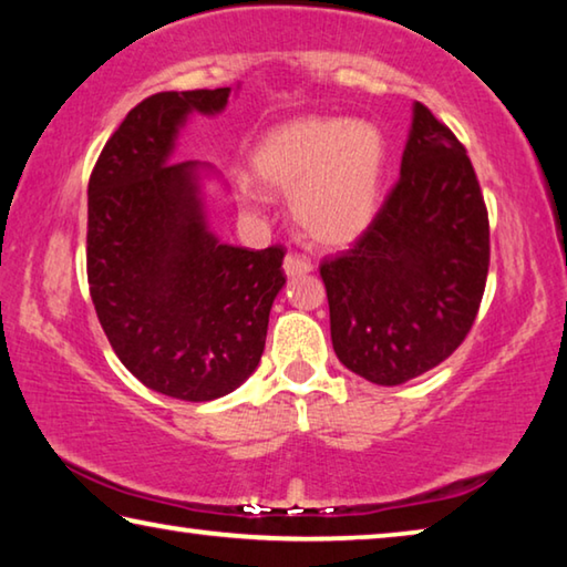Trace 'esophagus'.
Masks as SVG:
<instances>
[{
	"mask_svg": "<svg viewBox=\"0 0 567 567\" xmlns=\"http://www.w3.org/2000/svg\"><path fill=\"white\" fill-rule=\"evenodd\" d=\"M282 270L287 277H302V275L312 272V262L305 260V257H300V255H287Z\"/></svg>",
	"mask_w": 567,
	"mask_h": 567,
	"instance_id": "esophagus-1",
	"label": "esophagus"
}]
</instances>
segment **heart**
I'll use <instances>...</instances> for the list:
<instances>
[{
  "label": "heart",
  "instance_id": "heart-1",
  "mask_svg": "<svg viewBox=\"0 0 567 567\" xmlns=\"http://www.w3.org/2000/svg\"><path fill=\"white\" fill-rule=\"evenodd\" d=\"M247 162L262 187L290 192L292 219L307 239L342 247L378 215L388 147L370 122L300 117L267 130ZM243 197L247 205H260L255 187L243 185Z\"/></svg>",
  "mask_w": 567,
  "mask_h": 567
}]
</instances>
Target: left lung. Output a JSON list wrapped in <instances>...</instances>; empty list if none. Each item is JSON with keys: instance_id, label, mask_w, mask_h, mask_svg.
Returning <instances> with one entry per match:
<instances>
[{"instance_id": "1", "label": "left lung", "mask_w": 567, "mask_h": 567, "mask_svg": "<svg viewBox=\"0 0 567 567\" xmlns=\"http://www.w3.org/2000/svg\"><path fill=\"white\" fill-rule=\"evenodd\" d=\"M487 265L491 225L473 162L415 102L398 185L352 249L320 265L334 354L388 388L433 370L473 328Z\"/></svg>"}]
</instances>
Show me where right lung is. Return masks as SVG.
<instances>
[{"mask_svg": "<svg viewBox=\"0 0 567 567\" xmlns=\"http://www.w3.org/2000/svg\"><path fill=\"white\" fill-rule=\"evenodd\" d=\"M233 87L142 100L104 145L87 189V280L104 334L142 385L207 402L260 364L285 285V249H247L209 233L203 177L169 162L189 114H219Z\"/></svg>", "mask_w": 567, "mask_h": 567, "instance_id": "obj_1", "label": "right lung"}]
</instances>
